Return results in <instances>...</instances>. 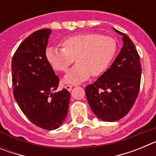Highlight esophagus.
<instances>
[{
	"label": "esophagus",
	"mask_w": 156,
	"mask_h": 156,
	"mask_svg": "<svg viewBox=\"0 0 156 156\" xmlns=\"http://www.w3.org/2000/svg\"><path fill=\"white\" fill-rule=\"evenodd\" d=\"M65 87H66V90H68L69 91V90H72V88H73V86H72V85H66V86H65Z\"/></svg>",
	"instance_id": "1"
}]
</instances>
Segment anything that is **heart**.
Listing matches in <instances>:
<instances>
[{
    "label": "heart",
    "instance_id": "b5f03b06",
    "mask_svg": "<svg viewBox=\"0 0 156 156\" xmlns=\"http://www.w3.org/2000/svg\"><path fill=\"white\" fill-rule=\"evenodd\" d=\"M62 49L48 47L45 58L56 72L64 73L74 62L77 64L67 73L64 82L77 84L98 76L107 69L116 53V42L112 37L97 33H83L66 37L60 42Z\"/></svg>",
    "mask_w": 156,
    "mask_h": 156
}]
</instances>
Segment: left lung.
<instances>
[{
	"instance_id": "left-lung-1",
	"label": "left lung",
	"mask_w": 156,
	"mask_h": 156,
	"mask_svg": "<svg viewBox=\"0 0 156 156\" xmlns=\"http://www.w3.org/2000/svg\"><path fill=\"white\" fill-rule=\"evenodd\" d=\"M114 30L122 36L123 46L110 68L85 88L91 110L105 122L119 120L131 109L138 96L141 76L140 56L133 41Z\"/></svg>"
}]
</instances>
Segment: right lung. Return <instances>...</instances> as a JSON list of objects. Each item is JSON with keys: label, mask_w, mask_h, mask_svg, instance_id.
Instances as JSON below:
<instances>
[{"label": "right lung", "mask_w": 156, "mask_h": 156, "mask_svg": "<svg viewBox=\"0 0 156 156\" xmlns=\"http://www.w3.org/2000/svg\"><path fill=\"white\" fill-rule=\"evenodd\" d=\"M51 30L34 32L21 43L12 61L13 94L25 115L36 126L52 130L63 123L70 94L55 93L59 78L47 62L45 50Z\"/></svg>", "instance_id": "obj_1"}]
</instances>
